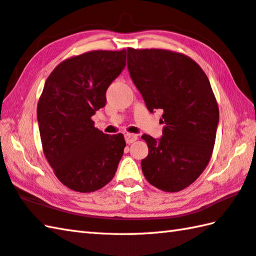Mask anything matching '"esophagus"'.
Returning <instances> with one entry per match:
<instances>
[{"mask_svg":"<svg viewBox=\"0 0 256 256\" xmlns=\"http://www.w3.org/2000/svg\"><path fill=\"white\" fill-rule=\"evenodd\" d=\"M137 138H138V136H137V134H124V139H126L127 144H132L134 142H136Z\"/></svg>","mask_w":256,"mask_h":256,"instance_id":"esophagus-1","label":"esophagus"}]
</instances>
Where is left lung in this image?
Segmentation results:
<instances>
[{"mask_svg":"<svg viewBox=\"0 0 256 256\" xmlns=\"http://www.w3.org/2000/svg\"><path fill=\"white\" fill-rule=\"evenodd\" d=\"M128 70L150 112L162 109V137L142 134L144 176L168 192L192 184L208 165L220 112L203 69L182 53L128 48Z\"/></svg>","mask_w":256,"mask_h":256,"instance_id":"obj_1","label":"left lung"}]
</instances>
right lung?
<instances>
[{
  "label": "right lung",
  "mask_w": 256,
  "mask_h": 256,
  "mask_svg": "<svg viewBox=\"0 0 256 256\" xmlns=\"http://www.w3.org/2000/svg\"><path fill=\"white\" fill-rule=\"evenodd\" d=\"M126 50L90 51L62 61L48 76L38 122L48 162L62 184L91 192L117 172L124 134H106L91 117L107 102L106 91L126 66Z\"/></svg>",
  "instance_id": "obj_1"
}]
</instances>
